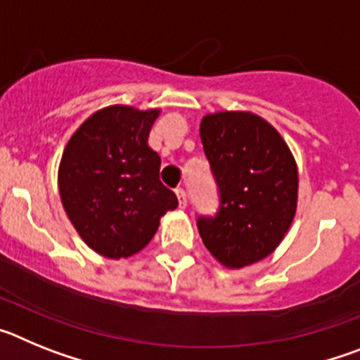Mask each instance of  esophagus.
Listing matches in <instances>:
<instances>
[{"instance_id": "esophagus-1", "label": "esophagus", "mask_w": 360, "mask_h": 360, "mask_svg": "<svg viewBox=\"0 0 360 360\" xmlns=\"http://www.w3.org/2000/svg\"><path fill=\"white\" fill-rule=\"evenodd\" d=\"M176 196H178V203H180V207L186 209L187 207V193H186V189H182V187H178V189H176Z\"/></svg>"}]
</instances>
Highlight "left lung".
Returning <instances> with one entry per match:
<instances>
[{
	"mask_svg": "<svg viewBox=\"0 0 360 360\" xmlns=\"http://www.w3.org/2000/svg\"><path fill=\"white\" fill-rule=\"evenodd\" d=\"M200 136L219 196L218 212L196 219L200 236L221 265H252L281 243L294 219V157L266 120L243 111L203 117Z\"/></svg>",
	"mask_w": 360,
	"mask_h": 360,
	"instance_id": "obj_1",
	"label": "left lung"
}]
</instances>
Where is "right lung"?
<instances>
[{"label": "right lung", "mask_w": 360, "mask_h": 360, "mask_svg": "<svg viewBox=\"0 0 360 360\" xmlns=\"http://www.w3.org/2000/svg\"><path fill=\"white\" fill-rule=\"evenodd\" d=\"M158 110L110 106L73 133L59 165V193L73 227L95 252L120 259L142 250L178 205L148 146Z\"/></svg>", "instance_id": "right-lung-1"}]
</instances>
